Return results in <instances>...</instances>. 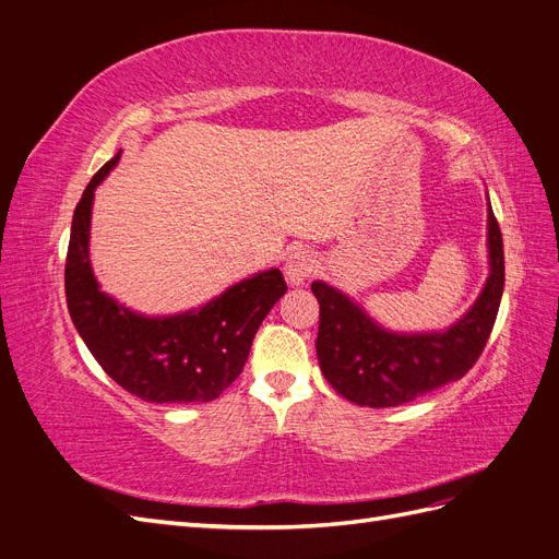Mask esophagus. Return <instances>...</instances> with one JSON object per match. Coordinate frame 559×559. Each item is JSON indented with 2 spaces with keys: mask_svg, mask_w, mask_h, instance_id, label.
<instances>
[{
  "mask_svg": "<svg viewBox=\"0 0 559 559\" xmlns=\"http://www.w3.org/2000/svg\"><path fill=\"white\" fill-rule=\"evenodd\" d=\"M314 270H317V257L310 249H294L284 263L286 280H289V284L294 286L306 284L314 275Z\"/></svg>",
  "mask_w": 559,
  "mask_h": 559,
  "instance_id": "esophagus-1",
  "label": "esophagus"
}]
</instances>
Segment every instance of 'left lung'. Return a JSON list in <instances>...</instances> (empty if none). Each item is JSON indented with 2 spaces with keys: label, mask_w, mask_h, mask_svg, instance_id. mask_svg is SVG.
<instances>
[{
  "label": "left lung",
  "mask_w": 559,
  "mask_h": 559,
  "mask_svg": "<svg viewBox=\"0 0 559 559\" xmlns=\"http://www.w3.org/2000/svg\"><path fill=\"white\" fill-rule=\"evenodd\" d=\"M489 277L473 308L441 333H394L326 282H312L319 300L317 359L337 394L368 408H392L464 378L485 349L503 294V240L487 212Z\"/></svg>",
  "instance_id": "1"
}]
</instances>
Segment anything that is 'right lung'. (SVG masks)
<instances>
[{"label": "right lung", "mask_w": 559, "mask_h": 559, "mask_svg": "<svg viewBox=\"0 0 559 559\" xmlns=\"http://www.w3.org/2000/svg\"><path fill=\"white\" fill-rule=\"evenodd\" d=\"M121 154L103 165L83 191L72 218L64 263L67 308L83 343L105 373L148 403H207L242 373L261 321L284 296L277 267L173 317H144L99 292L88 259L91 212L97 183Z\"/></svg>", "instance_id": "add662e5"}]
</instances>
